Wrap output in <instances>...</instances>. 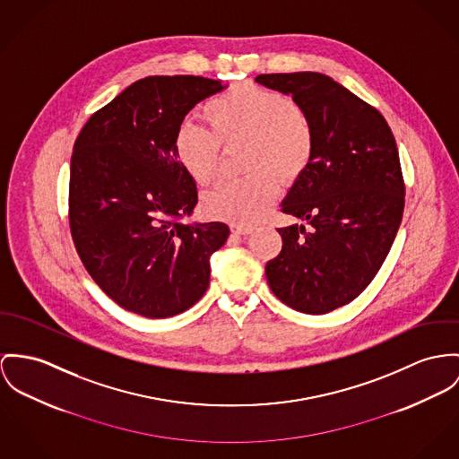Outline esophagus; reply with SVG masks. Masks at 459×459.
<instances>
[{
    "instance_id": "34e87169",
    "label": "esophagus",
    "mask_w": 459,
    "mask_h": 459,
    "mask_svg": "<svg viewBox=\"0 0 459 459\" xmlns=\"http://www.w3.org/2000/svg\"><path fill=\"white\" fill-rule=\"evenodd\" d=\"M230 230H232V234H236V236H247V234H251V230H253V229L239 227V225H232V227H230Z\"/></svg>"
}]
</instances>
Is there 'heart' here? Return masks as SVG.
I'll use <instances>...</instances> for the list:
<instances>
[{"instance_id": "obj_1", "label": "heart", "mask_w": 459, "mask_h": 459, "mask_svg": "<svg viewBox=\"0 0 459 459\" xmlns=\"http://www.w3.org/2000/svg\"><path fill=\"white\" fill-rule=\"evenodd\" d=\"M208 129L181 124L175 155L181 169L201 186L220 168L221 146L245 142L247 177L225 179L203 197V212L216 220L249 227L260 221L280 194V178L304 175L315 153V131L306 111L281 92L243 82L212 96L203 106Z\"/></svg>"}]
</instances>
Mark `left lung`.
I'll list each match as a JSON object with an SVG mask.
<instances>
[{
    "label": "left lung",
    "mask_w": 459,
    "mask_h": 459,
    "mask_svg": "<svg viewBox=\"0 0 459 459\" xmlns=\"http://www.w3.org/2000/svg\"><path fill=\"white\" fill-rule=\"evenodd\" d=\"M255 82L291 96L315 131L313 160L281 204L309 227L278 229L281 253L265 276L291 309L326 315L354 300L388 256L405 203L398 148L385 117L326 74L271 73Z\"/></svg>",
    "instance_id": "8db88e82"
}]
</instances>
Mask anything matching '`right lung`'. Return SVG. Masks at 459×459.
Here are the masks:
<instances>
[{
  "label": "right lung",
  "mask_w": 459,
  "mask_h": 459,
  "mask_svg": "<svg viewBox=\"0 0 459 459\" xmlns=\"http://www.w3.org/2000/svg\"><path fill=\"white\" fill-rule=\"evenodd\" d=\"M225 87L192 74L146 76L98 109L74 142L71 238L92 280L131 313L175 316L210 286V256L229 227L181 221L197 188L173 142L186 113Z\"/></svg>",
  "instance_id": "obj_1"
}]
</instances>
